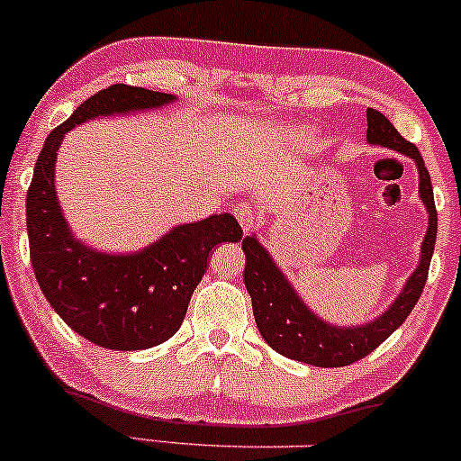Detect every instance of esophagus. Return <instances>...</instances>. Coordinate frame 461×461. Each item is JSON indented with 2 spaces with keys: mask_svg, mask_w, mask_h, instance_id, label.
I'll return each instance as SVG.
<instances>
[{
  "mask_svg": "<svg viewBox=\"0 0 461 461\" xmlns=\"http://www.w3.org/2000/svg\"><path fill=\"white\" fill-rule=\"evenodd\" d=\"M234 214H236V219H238V223H240V227L245 231H251L253 230V225H256V212H253L251 208H249L247 203H240L238 205V208L234 210Z\"/></svg>",
  "mask_w": 461,
  "mask_h": 461,
  "instance_id": "34e87169",
  "label": "esophagus"
}]
</instances>
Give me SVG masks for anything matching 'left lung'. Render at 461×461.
I'll return each mask as SVG.
<instances>
[{"instance_id":"8db88e82","label":"left lung","mask_w":461,"mask_h":461,"mask_svg":"<svg viewBox=\"0 0 461 461\" xmlns=\"http://www.w3.org/2000/svg\"><path fill=\"white\" fill-rule=\"evenodd\" d=\"M366 121V139L370 145H382L385 149L403 153L416 162L418 177H420L418 193H420L422 203L429 212V227H427L425 240L420 247V262H418L416 271L410 275L394 303L382 316L362 327H336L321 321L301 301L297 290L279 271L267 249L260 245V240L256 236H247L242 240V251L247 258L242 277H245L247 293L251 297L258 330H260L267 345L275 351L290 359H297V362L312 364V366H348V364L366 357L396 327L403 325V321L420 299L422 288H425L433 247H436L438 212L436 203H433L431 177L425 162H422L420 151L414 142L405 140L394 130V125L377 110L368 108Z\"/></svg>"}]
</instances>
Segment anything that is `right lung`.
I'll use <instances>...</instances> for the list:
<instances>
[{
  "label": "right lung",
  "instance_id": "add662e5",
  "mask_svg": "<svg viewBox=\"0 0 461 461\" xmlns=\"http://www.w3.org/2000/svg\"><path fill=\"white\" fill-rule=\"evenodd\" d=\"M176 102V95L113 84L79 104L47 136L25 199L30 260L45 299L73 331L93 345L139 351L162 345L186 316L208 268L210 251L238 242L231 214L177 225L136 253H102L73 238L56 197V156L67 131L97 116L130 114Z\"/></svg>",
  "mask_w": 461,
  "mask_h": 461
}]
</instances>
